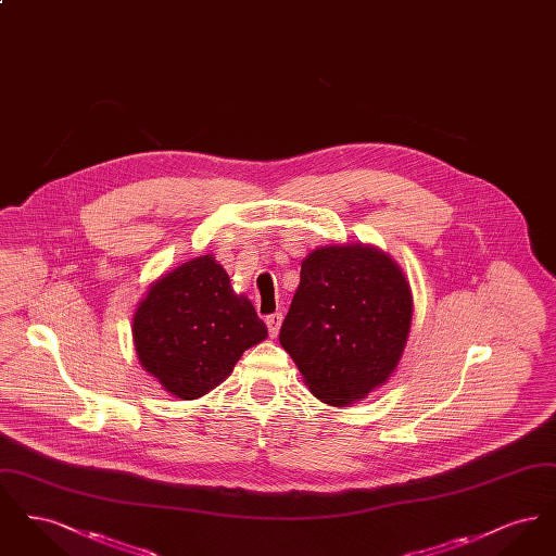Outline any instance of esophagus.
<instances>
[{
    "label": "esophagus",
    "mask_w": 556,
    "mask_h": 556,
    "mask_svg": "<svg viewBox=\"0 0 556 556\" xmlns=\"http://www.w3.org/2000/svg\"><path fill=\"white\" fill-rule=\"evenodd\" d=\"M281 323H283V315L281 313H273L266 317V327H268V336L270 338H277L279 329H281Z\"/></svg>",
    "instance_id": "34e87169"
}]
</instances>
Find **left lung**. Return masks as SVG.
<instances>
[{
	"instance_id": "left-lung-1",
	"label": "left lung",
	"mask_w": 556,
	"mask_h": 556,
	"mask_svg": "<svg viewBox=\"0 0 556 556\" xmlns=\"http://www.w3.org/2000/svg\"><path fill=\"white\" fill-rule=\"evenodd\" d=\"M410 318V288L390 256L365 245L320 248L302 263L279 342L311 392L342 406L394 372Z\"/></svg>"
}]
</instances>
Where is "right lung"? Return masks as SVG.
Listing matches in <instances>:
<instances>
[{
    "instance_id": "obj_1",
    "label": "right lung",
    "mask_w": 556,
    "mask_h": 556,
    "mask_svg": "<svg viewBox=\"0 0 556 556\" xmlns=\"http://www.w3.org/2000/svg\"><path fill=\"white\" fill-rule=\"evenodd\" d=\"M265 338L266 325L252 302L231 290L229 275L212 256L159 279L132 317L143 369L184 400L211 392Z\"/></svg>"
}]
</instances>
